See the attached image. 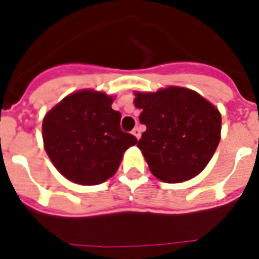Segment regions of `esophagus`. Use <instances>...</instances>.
<instances>
[{"instance_id": "1", "label": "esophagus", "mask_w": 259, "mask_h": 259, "mask_svg": "<svg viewBox=\"0 0 259 259\" xmlns=\"http://www.w3.org/2000/svg\"><path fill=\"white\" fill-rule=\"evenodd\" d=\"M132 134H133L134 137L137 138V140H140V137H141V129H140V127H134Z\"/></svg>"}]
</instances>
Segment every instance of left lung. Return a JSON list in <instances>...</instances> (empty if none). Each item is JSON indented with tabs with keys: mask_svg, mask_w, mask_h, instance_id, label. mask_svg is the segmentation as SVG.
<instances>
[{
	"mask_svg": "<svg viewBox=\"0 0 259 259\" xmlns=\"http://www.w3.org/2000/svg\"><path fill=\"white\" fill-rule=\"evenodd\" d=\"M146 126L138 149L150 172L164 183H183L197 176L221 141L219 110L193 90L169 86L156 93H134Z\"/></svg>",
	"mask_w": 259,
	"mask_h": 259,
	"instance_id": "obj_1",
	"label": "left lung"
}]
</instances>
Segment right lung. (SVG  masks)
Listing matches in <instances>:
<instances>
[{"label": "right lung", "mask_w": 259, "mask_h": 259, "mask_svg": "<svg viewBox=\"0 0 259 259\" xmlns=\"http://www.w3.org/2000/svg\"><path fill=\"white\" fill-rule=\"evenodd\" d=\"M114 97L95 90L67 95L42 119V141L55 168L67 180L97 185L114 176L137 138L122 132Z\"/></svg>", "instance_id": "1"}]
</instances>
